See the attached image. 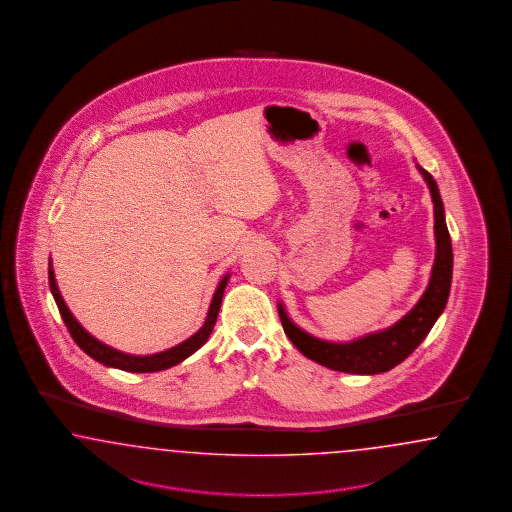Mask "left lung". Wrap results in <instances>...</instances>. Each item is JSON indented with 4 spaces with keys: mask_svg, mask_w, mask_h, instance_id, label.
I'll return each instance as SVG.
<instances>
[{
    "mask_svg": "<svg viewBox=\"0 0 512 512\" xmlns=\"http://www.w3.org/2000/svg\"><path fill=\"white\" fill-rule=\"evenodd\" d=\"M417 169L430 189L434 202L435 259L426 291L420 296L419 302L394 325L349 341H328L311 336L310 332L296 325L279 300L278 313L283 330L304 357L334 372L357 375L385 373L409 357L441 317L449 300L452 281V244L437 182L419 163Z\"/></svg>",
    "mask_w": 512,
    "mask_h": 512,
    "instance_id": "1",
    "label": "left lung"
}]
</instances>
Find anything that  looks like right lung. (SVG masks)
<instances>
[{
	"instance_id": "obj_1",
	"label": "right lung",
	"mask_w": 512,
	"mask_h": 512,
	"mask_svg": "<svg viewBox=\"0 0 512 512\" xmlns=\"http://www.w3.org/2000/svg\"><path fill=\"white\" fill-rule=\"evenodd\" d=\"M231 279V272H227L223 278L219 279L217 283L216 293L212 296V302H210V308L206 313V319L202 323L201 328L189 336L187 340L174 345L171 349H165V351H159V353H152V355H131V353H124V351H118L114 347H110L107 343L93 338L92 334L84 328V326L78 323L75 319V315L69 311L67 304L63 302L62 293L58 289V283H56V276H54V268H52V261H48V283H50V293L54 296L56 304H58V310L62 313L63 323L67 326L69 334L73 336V340L77 341L78 347L93 360L109 366V368H116V370H124L129 373H154L163 372V370H169L172 366L184 362L187 357H191L193 353H197L201 349L202 345L206 343V340L210 338L214 325L217 321V313L221 308V300H223V293H225V287Z\"/></svg>"
}]
</instances>
